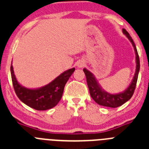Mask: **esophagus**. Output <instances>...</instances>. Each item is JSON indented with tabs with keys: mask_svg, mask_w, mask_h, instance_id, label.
I'll return each mask as SVG.
<instances>
[{
	"mask_svg": "<svg viewBox=\"0 0 149 149\" xmlns=\"http://www.w3.org/2000/svg\"><path fill=\"white\" fill-rule=\"evenodd\" d=\"M85 65V62L84 60H79L77 63V66L78 68H83Z\"/></svg>",
	"mask_w": 149,
	"mask_h": 149,
	"instance_id": "obj_1",
	"label": "esophagus"
}]
</instances>
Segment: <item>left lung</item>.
<instances>
[{
    "mask_svg": "<svg viewBox=\"0 0 149 149\" xmlns=\"http://www.w3.org/2000/svg\"><path fill=\"white\" fill-rule=\"evenodd\" d=\"M122 33L126 36V37L128 39V40L132 44L134 52H135V56H135V60H136L135 61L136 62L135 73H134V77H133L131 84H129L128 86L125 90L119 93H114V94L107 92L106 90H104L103 88L101 87L94 74L90 71L86 69V68H84V72L85 73V75H86V82H87L91 97L98 104L101 105V106L108 107H113V108L122 106L123 104L127 102L132 97L134 89L136 88V81H137L138 74H139V58L136 45L134 44L131 36L129 35L128 33L125 29H122Z\"/></svg>",
    "mask_w": 149,
    "mask_h": 149,
    "instance_id": "8db88e82",
    "label": "left lung"
}]
</instances>
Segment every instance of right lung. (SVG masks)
<instances>
[{
	"mask_svg": "<svg viewBox=\"0 0 149 149\" xmlns=\"http://www.w3.org/2000/svg\"><path fill=\"white\" fill-rule=\"evenodd\" d=\"M74 70V68L68 69L45 86L31 89L22 86L17 81L13 65L10 67L13 87L17 96L24 104L37 110H49L59 103L65 84Z\"/></svg>",
	"mask_w": 149,
	"mask_h": 149,
	"instance_id": "obj_1",
	"label": "right lung"
}]
</instances>
